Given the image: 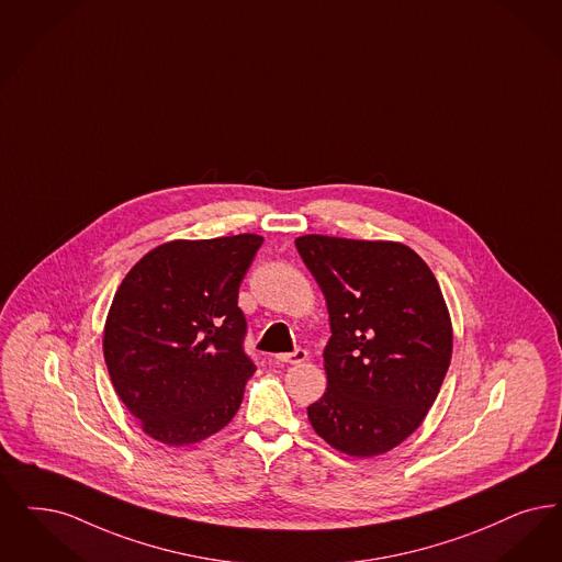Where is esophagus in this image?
<instances>
[{"mask_svg": "<svg viewBox=\"0 0 562 562\" xmlns=\"http://www.w3.org/2000/svg\"><path fill=\"white\" fill-rule=\"evenodd\" d=\"M307 360V351L305 349H294L292 353H278L276 361L280 363H301V361Z\"/></svg>", "mask_w": 562, "mask_h": 562, "instance_id": "34e87169", "label": "esophagus"}]
</instances>
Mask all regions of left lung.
Instances as JSON below:
<instances>
[{"label": "left lung", "instance_id": "1", "mask_svg": "<svg viewBox=\"0 0 562 562\" xmlns=\"http://www.w3.org/2000/svg\"><path fill=\"white\" fill-rule=\"evenodd\" d=\"M326 296L328 386L307 407L333 448L372 458L407 439L435 404L451 360L437 278L402 243L307 234L294 240Z\"/></svg>", "mask_w": 562, "mask_h": 562}]
</instances>
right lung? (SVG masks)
<instances>
[{"label": "right lung", "mask_w": 562, "mask_h": 562, "mask_svg": "<svg viewBox=\"0 0 562 562\" xmlns=\"http://www.w3.org/2000/svg\"><path fill=\"white\" fill-rule=\"evenodd\" d=\"M261 243L257 234L165 243L114 292L106 368L142 430L165 446L215 435L243 404L257 368L243 347L238 289Z\"/></svg>", "instance_id": "add662e5"}]
</instances>
